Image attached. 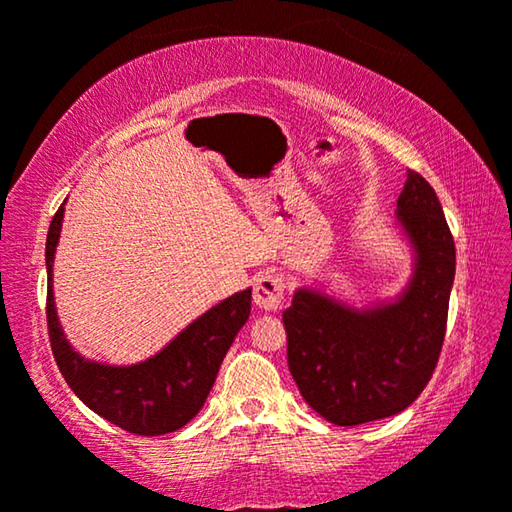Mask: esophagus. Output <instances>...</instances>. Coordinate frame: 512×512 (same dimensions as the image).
<instances>
[{
	"label": "esophagus",
	"instance_id": "1",
	"mask_svg": "<svg viewBox=\"0 0 512 512\" xmlns=\"http://www.w3.org/2000/svg\"><path fill=\"white\" fill-rule=\"evenodd\" d=\"M283 290H286V281L281 279V274H274V272L261 274L254 283V302L258 309H265V311L281 309Z\"/></svg>",
	"mask_w": 512,
	"mask_h": 512
}]
</instances>
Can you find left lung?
Returning a JSON list of instances; mask_svg holds the SVG:
<instances>
[{
    "mask_svg": "<svg viewBox=\"0 0 512 512\" xmlns=\"http://www.w3.org/2000/svg\"><path fill=\"white\" fill-rule=\"evenodd\" d=\"M396 215L416 251L414 277L398 302L357 311L302 288L283 311L290 375L334 426L403 412L426 389L442 352L455 245L435 190L412 169Z\"/></svg>",
    "mask_w": 512,
    "mask_h": 512,
    "instance_id": "1",
    "label": "left lung"
}]
</instances>
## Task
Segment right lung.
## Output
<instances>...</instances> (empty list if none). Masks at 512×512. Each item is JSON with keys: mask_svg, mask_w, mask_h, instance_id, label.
Here are the masks:
<instances>
[{"mask_svg": "<svg viewBox=\"0 0 512 512\" xmlns=\"http://www.w3.org/2000/svg\"><path fill=\"white\" fill-rule=\"evenodd\" d=\"M64 206L47 231V334L68 387L82 403L114 426L135 435H167L192 421L206 403L219 366L251 311V288L235 293L196 318L162 352L135 366L96 364L70 348L59 327L52 295V263Z\"/></svg>", "mask_w": 512, "mask_h": 512, "instance_id": "add662e5", "label": "right lung"}]
</instances>
